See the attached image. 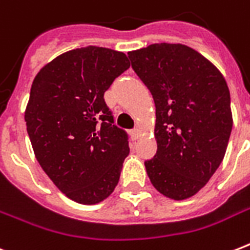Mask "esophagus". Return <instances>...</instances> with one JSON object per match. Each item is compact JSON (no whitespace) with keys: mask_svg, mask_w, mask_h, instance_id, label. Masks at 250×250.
Wrapping results in <instances>:
<instances>
[{"mask_svg":"<svg viewBox=\"0 0 250 250\" xmlns=\"http://www.w3.org/2000/svg\"><path fill=\"white\" fill-rule=\"evenodd\" d=\"M131 137H132V140H137V139L140 137V129L133 128L132 131H131Z\"/></svg>","mask_w":250,"mask_h":250,"instance_id":"34e87169","label":"esophagus"}]
</instances>
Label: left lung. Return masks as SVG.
I'll return each instance as SVG.
<instances>
[{
	"instance_id": "8db88e82",
	"label": "left lung",
	"mask_w": 250,
	"mask_h": 250,
	"mask_svg": "<svg viewBox=\"0 0 250 250\" xmlns=\"http://www.w3.org/2000/svg\"><path fill=\"white\" fill-rule=\"evenodd\" d=\"M128 58L156 104L157 153L145 161L149 179L166 197H190L225 157L232 129L227 83L186 45L153 44L129 52Z\"/></svg>"
}]
</instances>
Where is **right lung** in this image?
<instances>
[{"instance_id": "add662e5", "label": "right lung", "mask_w": 250, "mask_h": 250, "mask_svg": "<svg viewBox=\"0 0 250 250\" xmlns=\"http://www.w3.org/2000/svg\"><path fill=\"white\" fill-rule=\"evenodd\" d=\"M129 68L125 53L86 46L40 70L25 109L27 132L45 174L68 198L92 205L111 194L129 153L104 94Z\"/></svg>"}]
</instances>
